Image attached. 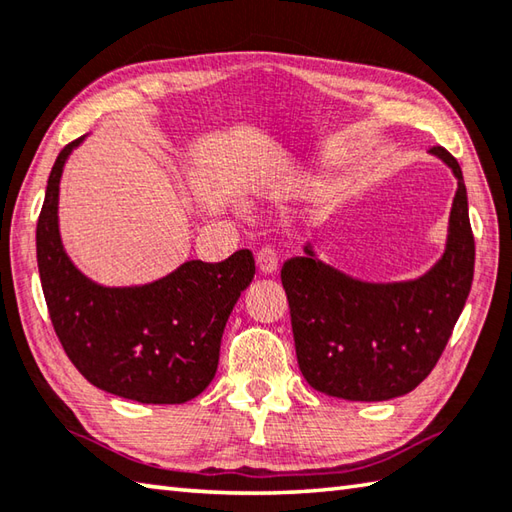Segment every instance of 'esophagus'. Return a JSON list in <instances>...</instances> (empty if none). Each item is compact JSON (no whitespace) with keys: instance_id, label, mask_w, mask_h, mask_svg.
Here are the masks:
<instances>
[{"instance_id":"34e87169","label":"esophagus","mask_w":512,"mask_h":512,"mask_svg":"<svg viewBox=\"0 0 512 512\" xmlns=\"http://www.w3.org/2000/svg\"><path fill=\"white\" fill-rule=\"evenodd\" d=\"M255 259H257V268L262 270V273L270 275V273H275V270H277L279 259H277V250L273 246H262V248H259Z\"/></svg>"}]
</instances>
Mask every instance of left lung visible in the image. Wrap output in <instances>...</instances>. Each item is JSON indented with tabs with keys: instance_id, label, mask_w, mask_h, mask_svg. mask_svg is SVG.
Wrapping results in <instances>:
<instances>
[{
	"instance_id": "left-lung-1",
	"label": "left lung",
	"mask_w": 512,
	"mask_h": 512,
	"mask_svg": "<svg viewBox=\"0 0 512 512\" xmlns=\"http://www.w3.org/2000/svg\"><path fill=\"white\" fill-rule=\"evenodd\" d=\"M430 153L457 177L448 246L430 273L366 284L317 262L310 248L282 268L297 364L319 393L350 402L406 395L430 375L453 335L473 284L475 237L462 168L442 146Z\"/></svg>"
}]
</instances>
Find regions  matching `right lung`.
<instances>
[{
	"label": "right lung",
	"instance_id": "right-lung-1",
	"mask_svg": "<svg viewBox=\"0 0 512 512\" xmlns=\"http://www.w3.org/2000/svg\"><path fill=\"white\" fill-rule=\"evenodd\" d=\"M82 137L53 164L37 219V266L50 322L90 384L142 404H184L213 382L224 326L253 282L255 259L186 262L159 282L104 288L70 264L57 228L59 177Z\"/></svg>",
	"mask_w": 512,
	"mask_h": 512
}]
</instances>
